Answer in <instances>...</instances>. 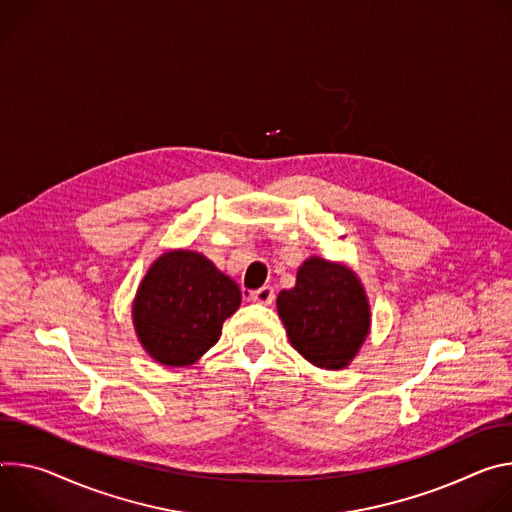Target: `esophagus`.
Listing matches in <instances>:
<instances>
[{
  "label": "esophagus",
  "instance_id": "obj_1",
  "mask_svg": "<svg viewBox=\"0 0 512 512\" xmlns=\"http://www.w3.org/2000/svg\"><path fill=\"white\" fill-rule=\"evenodd\" d=\"M250 299L258 305H272L274 301V289L272 287H260L258 291L250 293Z\"/></svg>",
  "mask_w": 512,
  "mask_h": 512
}]
</instances>
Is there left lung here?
<instances>
[{
    "label": "left lung",
    "instance_id": "left-lung-1",
    "mask_svg": "<svg viewBox=\"0 0 512 512\" xmlns=\"http://www.w3.org/2000/svg\"><path fill=\"white\" fill-rule=\"evenodd\" d=\"M276 309L291 346L325 370L346 368L370 331V303L356 272L319 256L299 266L297 285L278 293Z\"/></svg>",
    "mask_w": 512,
    "mask_h": 512
}]
</instances>
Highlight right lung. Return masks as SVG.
I'll use <instances>...</instances> for the list:
<instances>
[{
  "label": "right lung",
  "instance_id": "obj_1",
  "mask_svg": "<svg viewBox=\"0 0 512 512\" xmlns=\"http://www.w3.org/2000/svg\"><path fill=\"white\" fill-rule=\"evenodd\" d=\"M242 303L236 282L191 250H170L142 278L132 321L142 348L162 366H191L217 344Z\"/></svg>",
  "mask_w": 512,
  "mask_h": 512
}]
</instances>
